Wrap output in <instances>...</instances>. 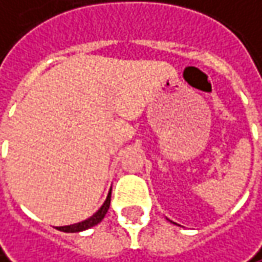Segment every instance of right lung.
Returning <instances> with one entry per match:
<instances>
[{"label":"right lung","instance_id":"1","mask_svg":"<svg viewBox=\"0 0 262 262\" xmlns=\"http://www.w3.org/2000/svg\"><path fill=\"white\" fill-rule=\"evenodd\" d=\"M110 195H112V189L108 191V195L105 198V201L103 203V206L88 219H84L82 222H77V224H73V225H66V227H58L59 231H64V233H80L84 231L88 228H92L95 225H98L101 221L104 219V216L107 213L108 207H110Z\"/></svg>","mask_w":262,"mask_h":262}]
</instances>
